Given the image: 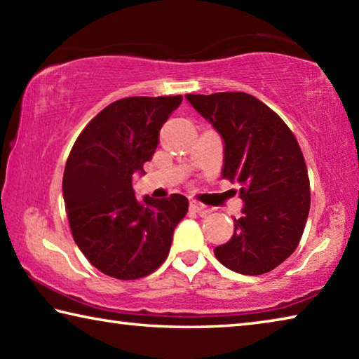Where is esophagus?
<instances>
[{
	"label": "esophagus",
	"instance_id": "esophagus-1",
	"mask_svg": "<svg viewBox=\"0 0 359 359\" xmlns=\"http://www.w3.org/2000/svg\"><path fill=\"white\" fill-rule=\"evenodd\" d=\"M190 209L193 210V212H196V214H199V215H205L209 212V209L205 208L204 204H201V203H198V201H190Z\"/></svg>",
	"mask_w": 359,
	"mask_h": 359
}]
</instances>
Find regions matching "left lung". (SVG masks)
Instances as JSON below:
<instances>
[{
  "label": "left lung",
  "instance_id": "left-lung-1",
  "mask_svg": "<svg viewBox=\"0 0 359 359\" xmlns=\"http://www.w3.org/2000/svg\"><path fill=\"white\" fill-rule=\"evenodd\" d=\"M223 141L222 177L239 184L244 201L234 234L215 247L228 269L259 276L296 250L311 209L306 161L285 121L244 92L185 95Z\"/></svg>",
  "mask_w": 359,
  "mask_h": 359
}]
</instances>
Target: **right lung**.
<instances>
[{
    "label": "right lung",
    "mask_w": 359,
    "mask_h": 359,
    "mask_svg": "<svg viewBox=\"0 0 359 359\" xmlns=\"http://www.w3.org/2000/svg\"><path fill=\"white\" fill-rule=\"evenodd\" d=\"M182 96H131L109 104L85 126L66 161L63 198L72 238L102 274L135 280L166 259L187 215L184 194L137 201L135 174L154 156L161 126Z\"/></svg>",
    "instance_id": "1"
}]
</instances>
